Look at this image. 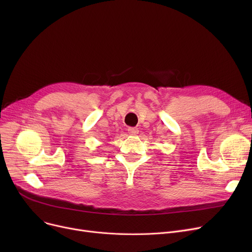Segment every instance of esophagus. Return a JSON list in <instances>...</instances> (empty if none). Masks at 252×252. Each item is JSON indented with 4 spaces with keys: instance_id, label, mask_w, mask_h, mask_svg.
Segmentation results:
<instances>
[{
    "instance_id": "obj_1",
    "label": "esophagus",
    "mask_w": 252,
    "mask_h": 252,
    "mask_svg": "<svg viewBox=\"0 0 252 252\" xmlns=\"http://www.w3.org/2000/svg\"><path fill=\"white\" fill-rule=\"evenodd\" d=\"M127 131L130 135H137L139 133V129L137 127H128Z\"/></svg>"
}]
</instances>
